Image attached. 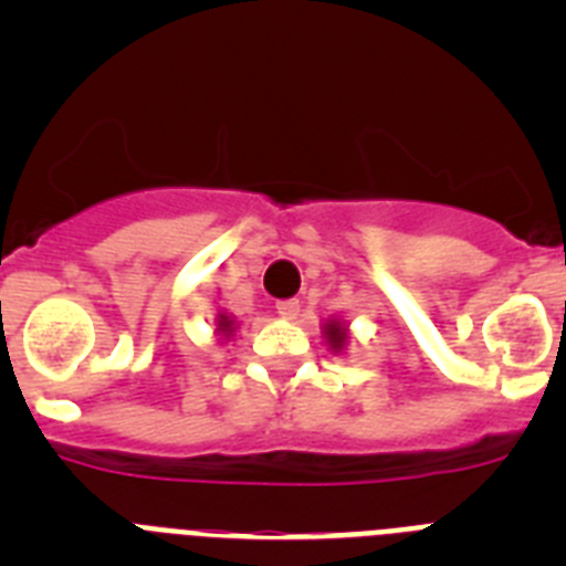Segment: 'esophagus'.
Returning a JSON list of instances; mask_svg holds the SVG:
<instances>
[{
    "instance_id": "34e87169",
    "label": "esophagus",
    "mask_w": 566,
    "mask_h": 566,
    "mask_svg": "<svg viewBox=\"0 0 566 566\" xmlns=\"http://www.w3.org/2000/svg\"><path fill=\"white\" fill-rule=\"evenodd\" d=\"M277 314L283 319H297L300 300H280V303H277Z\"/></svg>"
}]
</instances>
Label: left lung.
Listing matches in <instances>:
<instances>
[{
  "label": "left lung",
  "instance_id": "1",
  "mask_svg": "<svg viewBox=\"0 0 566 566\" xmlns=\"http://www.w3.org/2000/svg\"><path fill=\"white\" fill-rule=\"evenodd\" d=\"M323 339H326V345L332 348L334 354H343L345 345L352 343V332H348V323L339 317H328L326 323H323Z\"/></svg>",
  "mask_w": 566,
  "mask_h": 566
}]
</instances>
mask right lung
Listing matches in <instances>:
<instances>
[{"label": "right lung", "mask_w": 566, "mask_h": 566, "mask_svg": "<svg viewBox=\"0 0 566 566\" xmlns=\"http://www.w3.org/2000/svg\"><path fill=\"white\" fill-rule=\"evenodd\" d=\"M238 326L240 323L232 317V314L218 308V314H214V337L221 339V343H229V339L234 337V332H238Z\"/></svg>", "instance_id": "obj_1"}]
</instances>
